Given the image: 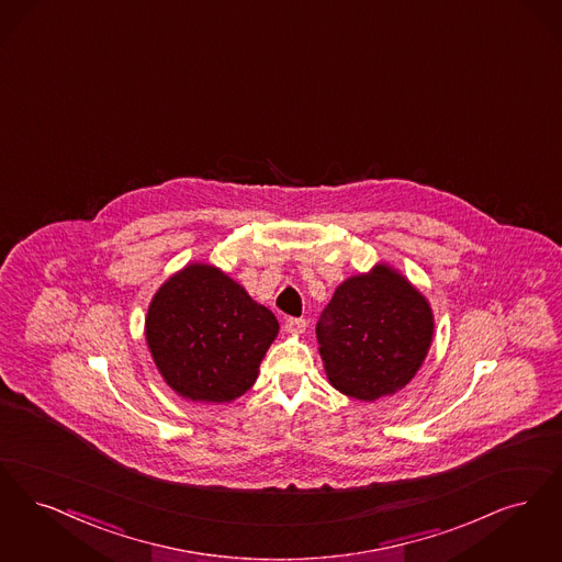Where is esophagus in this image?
<instances>
[{"label": "esophagus", "mask_w": 562, "mask_h": 562, "mask_svg": "<svg viewBox=\"0 0 562 562\" xmlns=\"http://www.w3.org/2000/svg\"><path fill=\"white\" fill-rule=\"evenodd\" d=\"M283 327L288 334H302L306 329V318L288 317Z\"/></svg>", "instance_id": "obj_1"}]
</instances>
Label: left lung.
Wrapping results in <instances>:
<instances>
[{
    "instance_id": "obj_1",
    "label": "left lung",
    "mask_w": 562,
    "mask_h": 562,
    "mask_svg": "<svg viewBox=\"0 0 562 562\" xmlns=\"http://www.w3.org/2000/svg\"><path fill=\"white\" fill-rule=\"evenodd\" d=\"M432 311L394 270L375 267L336 290L317 323L334 389L359 401L401 391L430 348Z\"/></svg>"
}]
</instances>
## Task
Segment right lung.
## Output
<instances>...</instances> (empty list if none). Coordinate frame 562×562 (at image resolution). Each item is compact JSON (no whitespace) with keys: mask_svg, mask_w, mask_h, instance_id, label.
<instances>
[{"mask_svg":"<svg viewBox=\"0 0 562 562\" xmlns=\"http://www.w3.org/2000/svg\"><path fill=\"white\" fill-rule=\"evenodd\" d=\"M279 323L239 283L207 265H191L155 293L147 342L173 391L191 401L226 403L258 378Z\"/></svg>","mask_w":562,"mask_h":562,"instance_id":"add662e5","label":"right lung"}]
</instances>
